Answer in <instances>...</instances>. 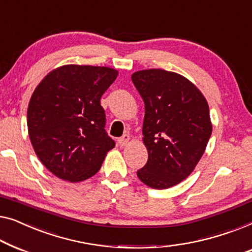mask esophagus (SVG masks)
<instances>
[{"label":"esophagus","mask_w":252,"mask_h":252,"mask_svg":"<svg viewBox=\"0 0 252 252\" xmlns=\"http://www.w3.org/2000/svg\"><path fill=\"white\" fill-rule=\"evenodd\" d=\"M129 140H130V136L126 133V134H123L121 138H119L118 144L120 145V146H126V145L129 144Z\"/></svg>","instance_id":"1"}]
</instances>
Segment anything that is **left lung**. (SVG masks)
Instances as JSON below:
<instances>
[{"label": "left lung", "mask_w": 252, "mask_h": 252, "mask_svg": "<svg viewBox=\"0 0 252 252\" xmlns=\"http://www.w3.org/2000/svg\"><path fill=\"white\" fill-rule=\"evenodd\" d=\"M131 80L145 102L143 141L148 160L137 176L145 185L165 189L189 177L212 132L202 92L180 74L144 69Z\"/></svg>", "instance_id": "left-lung-1"}]
</instances>
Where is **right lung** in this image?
<instances>
[{"label": "right lung", "instance_id": "obj_1", "mask_svg": "<svg viewBox=\"0 0 252 252\" xmlns=\"http://www.w3.org/2000/svg\"><path fill=\"white\" fill-rule=\"evenodd\" d=\"M118 74L109 67L65 65L34 90L28 134L37 158L58 178L79 183L94 176L115 146L105 130L100 98Z\"/></svg>", "mask_w": 252, "mask_h": 252}]
</instances>
